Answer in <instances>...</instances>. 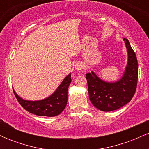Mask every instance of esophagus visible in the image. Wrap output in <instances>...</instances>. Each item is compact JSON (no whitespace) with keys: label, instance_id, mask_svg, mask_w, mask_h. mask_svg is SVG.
<instances>
[{"label":"esophagus","instance_id":"obj_1","mask_svg":"<svg viewBox=\"0 0 149 149\" xmlns=\"http://www.w3.org/2000/svg\"><path fill=\"white\" fill-rule=\"evenodd\" d=\"M82 64H80V63H77V64L75 65V69L77 71H80V70L82 69Z\"/></svg>","mask_w":149,"mask_h":149}]
</instances>
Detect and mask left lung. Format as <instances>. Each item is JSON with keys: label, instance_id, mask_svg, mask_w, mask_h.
Masks as SVG:
<instances>
[{"label": "left lung", "instance_id": "left-lung-1", "mask_svg": "<svg viewBox=\"0 0 149 149\" xmlns=\"http://www.w3.org/2000/svg\"><path fill=\"white\" fill-rule=\"evenodd\" d=\"M127 52V63L122 77L115 82L101 79L93 71L86 74L89 98L99 110L112 111L127 104L134 96L138 80V63L129 40L123 39Z\"/></svg>", "mask_w": 149, "mask_h": 149}]
</instances>
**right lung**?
Wrapping results in <instances>:
<instances>
[{"label": "right lung", "mask_w": 149, "mask_h": 149, "mask_svg": "<svg viewBox=\"0 0 149 149\" xmlns=\"http://www.w3.org/2000/svg\"><path fill=\"white\" fill-rule=\"evenodd\" d=\"M71 82V73L68 74L51 95L41 100L29 101L20 97L13 89L19 103L27 111L40 116L54 117L64 111L67 104L68 88Z\"/></svg>", "instance_id": "add662e5"}]
</instances>
